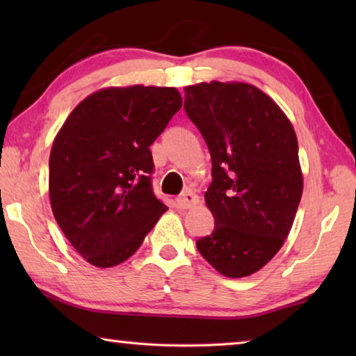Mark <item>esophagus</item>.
Wrapping results in <instances>:
<instances>
[{"mask_svg":"<svg viewBox=\"0 0 356 356\" xmlns=\"http://www.w3.org/2000/svg\"><path fill=\"white\" fill-rule=\"evenodd\" d=\"M176 202L180 209H191L193 206H196V204L200 202V196H197L196 193L188 190V191L182 193V195H180L176 200Z\"/></svg>","mask_w":356,"mask_h":356,"instance_id":"34e87169","label":"esophagus"}]
</instances>
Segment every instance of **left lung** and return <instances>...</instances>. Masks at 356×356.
Masks as SVG:
<instances>
[{
    "label": "left lung",
    "instance_id": "left-lung-1",
    "mask_svg": "<svg viewBox=\"0 0 356 356\" xmlns=\"http://www.w3.org/2000/svg\"><path fill=\"white\" fill-rule=\"evenodd\" d=\"M185 111L212 156L206 204L213 232L197 251L227 278H245L275 257L291 232L303 193L298 141L276 102L248 83L184 88Z\"/></svg>",
    "mask_w": 356,
    "mask_h": 356
}]
</instances>
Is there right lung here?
<instances>
[{
	"label": "right lung",
	"instance_id": "1",
	"mask_svg": "<svg viewBox=\"0 0 356 356\" xmlns=\"http://www.w3.org/2000/svg\"><path fill=\"white\" fill-rule=\"evenodd\" d=\"M182 106L176 88H104L65 119L50 152L55 220L99 268L127 261L168 207L152 191L149 146Z\"/></svg>",
	"mask_w": 356,
	"mask_h": 356
}]
</instances>
